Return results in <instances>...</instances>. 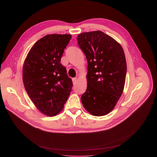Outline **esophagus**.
<instances>
[{
	"instance_id": "34e87169",
	"label": "esophagus",
	"mask_w": 157,
	"mask_h": 157,
	"mask_svg": "<svg viewBox=\"0 0 157 157\" xmlns=\"http://www.w3.org/2000/svg\"><path fill=\"white\" fill-rule=\"evenodd\" d=\"M77 80H78L77 78H72V83H73V84H76V82H77Z\"/></svg>"
}]
</instances>
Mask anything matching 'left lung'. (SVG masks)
I'll return each mask as SVG.
<instances>
[{"label":"left lung","instance_id":"1","mask_svg":"<svg viewBox=\"0 0 157 157\" xmlns=\"http://www.w3.org/2000/svg\"><path fill=\"white\" fill-rule=\"evenodd\" d=\"M78 44L88 62L87 88L81 99L94 116H104L116 105L124 88L127 63L121 45L102 31L82 33Z\"/></svg>","mask_w":157,"mask_h":157}]
</instances>
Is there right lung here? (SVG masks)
I'll return each mask as SVG.
<instances>
[{"instance_id": "right-lung-1", "label": "right lung", "mask_w": 157, "mask_h": 157, "mask_svg": "<svg viewBox=\"0 0 157 157\" xmlns=\"http://www.w3.org/2000/svg\"><path fill=\"white\" fill-rule=\"evenodd\" d=\"M69 34H50L40 39L29 52L23 67L25 88L37 108L49 117L63 108L72 90V79L60 63Z\"/></svg>"}]
</instances>
